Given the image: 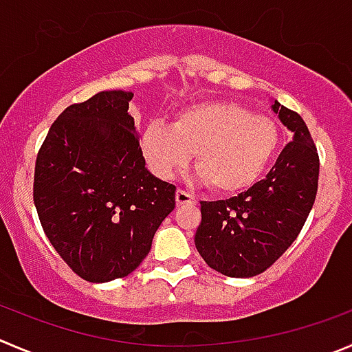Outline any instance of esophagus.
Wrapping results in <instances>:
<instances>
[{"instance_id":"obj_1","label":"esophagus","mask_w":352,"mask_h":352,"mask_svg":"<svg viewBox=\"0 0 352 352\" xmlns=\"http://www.w3.org/2000/svg\"><path fill=\"white\" fill-rule=\"evenodd\" d=\"M176 204L178 206H185V204H197L195 197L186 193L185 190H176Z\"/></svg>"}]
</instances>
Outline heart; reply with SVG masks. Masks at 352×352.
Segmentation results:
<instances>
[{
  "label": "heart",
  "instance_id": "obj_1",
  "mask_svg": "<svg viewBox=\"0 0 352 352\" xmlns=\"http://www.w3.org/2000/svg\"><path fill=\"white\" fill-rule=\"evenodd\" d=\"M280 143L271 117L232 102L183 107L173 124L150 122L142 135V153L159 178H173L192 159L199 176L216 192L233 193L257 182Z\"/></svg>",
  "mask_w": 352,
  "mask_h": 352
}]
</instances>
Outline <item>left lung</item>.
I'll list each match as a JSON object with an SVG mask.
<instances>
[{
    "instance_id": "obj_1",
    "label": "left lung",
    "mask_w": 352,
    "mask_h": 352,
    "mask_svg": "<svg viewBox=\"0 0 352 352\" xmlns=\"http://www.w3.org/2000/svg\"><path fill=\"white\" fill-rule=\"evenodd\" d=\"M271 109L294 138L266 178L232 199L200 202L197 250L207 266L232 278L256 276L280 259L316 199L320 157L306 122L278 102Z\"/></svg>"
}]
</instances>
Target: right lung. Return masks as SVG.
I'll return each instance as SVG.
<instances>
[{"instance_id": "right-lung-1", "label": "right lung", "mask_w": 352, "mask_h": 352, "mask_svg": "<svg viewBox=\"0 0 352 352\" xmlns=\"http://www.w3.org/2000/svg\"><path fill=\"white\" fill-rule=\"evenodd\" d=\"M131 98L100 91L67 107L36 159L32 195L43 230L86 282L133 273L176 206V186L145 167Z\"/></svg>"}]
</instances>
